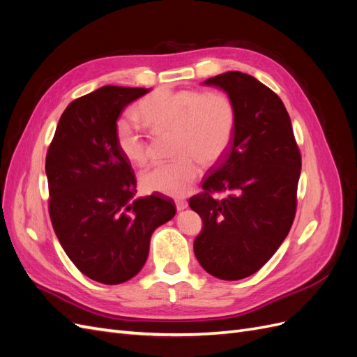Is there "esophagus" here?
<instances>
[{
    "label": "esophagus",
    "instance_id": "1",
    "mask_svg": "<svg viewBox=\"0 0 357 357\" xmlns=\"http://www.w3.org/2000/svg\"><path fill=\"white\" fill-rule=\"evenodd\" d=\"M176 207H177V210H178V211L188 208V201H186V199H183V198L176 199Z\"/></svg>",
    "mask_w": 357,
    "mask_h": 357
}]
</instances>
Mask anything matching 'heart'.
<instances>
[{"mask_svg":"<svg viewBox=\"0 0 357 357\" xmlns=\"http://www.w3.org/2000/svg\"><path fill=\"white\" fill-rule=\"evenodd\" d=\"M138 116L152 128L176 129V152L180 156L155 162L139 174L146 192L183 197L192 189L202 164H213L228 150L236 125V110L228 95L218 91H158L138 105ZM116 143L134 165L149 159L142 123L134 114L119 119Z\"/></svg>","mask_w":357,"mask_h":357,"instance_id":"heart-1","label":"heart"}]
</instances>
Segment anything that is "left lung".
<instances>
[{"mask_svg": "<svg viewBox=\"0 0 357 357\" xmlns=\"http://www.w3.org/2000/svg\"><path fill=\"white\" fill-rule=\"evenodd\" d=\"M204 84L228 93L236 125L204 192L189 199L204 223L193 250L208 274L241 280L271 259L291 228L301 153L283 101L253 75L228 71ZM214 191L227 195L218 200Z\"/></svg>", "mask_w": 357, "mask_h": 357, "instance_id": "1", "label": "left lung"}]
</instances>
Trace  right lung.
Returning <instances> with one entry per match:
<instances>
[{
	"label": "right lung",
	"mask_w": 357,
	"mask_h": 357,
	"mask_svg": "<svg viewBox=\"0 0 357 357\" xmlns=\"http://www.w3.org/2000/svg\"><path fill=\"white\" fill-rule=\"evenodd\" d=\"M149 91L102 86L74 100L47 150L53 229L79 271L104 284L142 271L150 236L176 215L174 201L159 193L135 198L134 169L116 143L117 117Z\"/></svg>",
	"instance_id": "right-lung-1"
}]
</instances>
